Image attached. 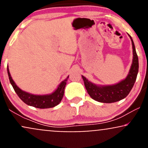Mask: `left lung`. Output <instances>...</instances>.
<instances>
[{
  "label": "left lung",
  "instance_id": "obj_1",
  "mask_svg": "<svg viewBox=\"0 0 148 148\" xmlns=\"http://www.w3.org/2000/svg\"><path fill=\"white\" fill-rule=\"evenodd\" d=\"M130 36L133 48V61L126 79L112 86H97L82 76L85 87L89 95L95 101L102 103H113L124 99L133 88L138 72V58L132 37Z\"/></svg>",
  "mask_w": 148,
  "mask_h": 148
}]
</instances>
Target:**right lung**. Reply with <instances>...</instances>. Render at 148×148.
<instances>
[{"instance_id": "right-lung-1", "label": "right lung", "mask_w": 148, "mask_h": 148, "mask_svg": "<svg viewBox=\"0 0 148 148\" xmlns=\"http://www.w3.org/2000/svg\"><path fill=\"white\" fill-rule=\"evenodd\" d=\"M8 76H9L10 84H12L15 92L17 94L18 97L26 104L38 108H49L57 106L63 97L64 88L67 84V79L69 78V76H67V79L62 81L57 89L51 94L45 95H36L30 94V93H28L20 89L15 84L13 79H12L8 67Z\"/></svg>"}]
</instances>
